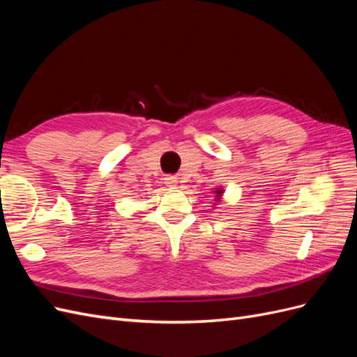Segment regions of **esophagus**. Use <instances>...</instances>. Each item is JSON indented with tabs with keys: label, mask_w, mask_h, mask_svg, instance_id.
<instances>
[{
	"label": "esophagus",
	"mask_w": 357,
	"mask_h": 357,
	"mask_svg": "<svg viewBox=\"0 0 357 357\" xmlns=\"http://www.w3.org/2000/svg\"><path fill=\"white\" fill-rule=\"evenodd\" d=\"M165 185L167 186H176L177 185V177L176 176H167L165 177Z\"/></svg>",
	"instance_id": "esophagus-1"
}]
</instances>
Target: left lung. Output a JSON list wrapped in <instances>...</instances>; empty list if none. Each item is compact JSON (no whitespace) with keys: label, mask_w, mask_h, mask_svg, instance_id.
I'll use <instances>...</instances> for the list:
<instances>
[{"label":"left lung","mask_w":357,"mask_h":357,"mask_svg":"<svg viewBox=\"0 0 357 357\" xmlns=\"http://www.w3.org/2000/svg\"><path fill=\"white\" fill-rule=\"evenodd\" d=\"M215 193H218V199L222 197V193H223V190L222 189H218V190H215Z\"/></svg>","instance_id":"obj_1"}]
</instances>
